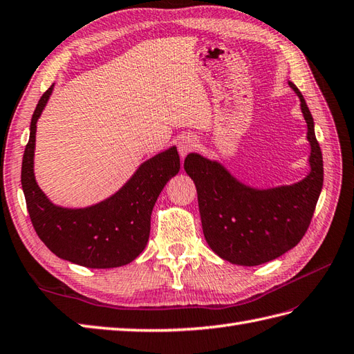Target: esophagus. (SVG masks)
Instances as JSON below:
<instances>
[{"label":"esophagus","instance_id":"1","mask_svg":"<svg viewBox=\"0 0 354 354\" xmlns=\"http://www.w3.org/2000/svg\"><path fill=\"white\" fill-rule=\"evenodd\" d=\"M197 148V138H194L192 135H185L180 138L178 140V153L182 156V159L189 154L191 151H194Z\"/></svg>","mask_w":354,"mask_h":354}]
</instances>
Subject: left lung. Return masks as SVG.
<instances>
[{
  "label": "left lung",
  "mask_w": 354,
  "mask_h": 354,
  "mask_svg": "<svg viewBox=\"0 0 354 354\" xmlns=\"http://www.w3.org/2000/svg\"><path fill=\"white\" fill-rule=\"evenodd\" d=\"M308 124L310 172L301 182L256 189L239 182L221 163L197 153L187 154L185 171L198 194L203 233L209 247L230 263L256 266L277 259L304 236L323 189V154L313 118L297 86Z\"/></svg>",
  "instance_id": "8db88e82"
}]
</instances>
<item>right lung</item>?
<instances>
[{
	"mask_svg": "<svg viewBox=\"0 0 354 354\" xmlns=\"http://www.w3.org/2000/svg\"><path fill=\"white\" fill-rule=\"evenodd\" d=\"M53 86L31 116L30 139L22 157L21 183L31 224L45 245L65 261L86 268L127 265L144 251L156 200L180 169L177 148L171 147L144 162L129 182L104 201L83 209L56 206L37 186L33 169L36 122Z\"/></svg>",
	"mask_w": 354,
	"mask_h": 354,
	"instance_id": "obj_1",
	"label": "right lung"
}]
</instances>
